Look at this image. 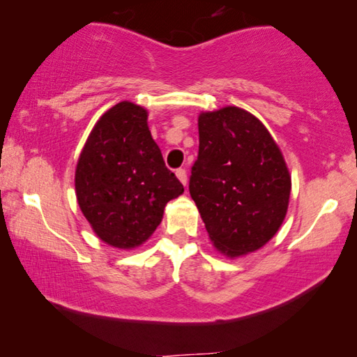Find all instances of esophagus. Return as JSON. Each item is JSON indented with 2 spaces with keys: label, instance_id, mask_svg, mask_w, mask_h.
<instances>
[{
  "label": "esophagus",
  "instance_id": "34e87169",
  "mask_svg": "<svg viewBox=\"0 0 357 357\" xmlns=\"http://www.w3.org/2000/svg\"><path fill=\"white\" fill-rule=\"evenodd\" d=\"M175 175H177V178L180 180V182H182L185 187H187V182H188V178H187V170L185 169H178L177 172H175Z\"/></svg>",
  "mask_w": 357,
  "mask_h": 357
}]
</instances>
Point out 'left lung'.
Wrapping results in <instances>:
<instances>
[{"label":"left lung","mask_w":357,"mask_h":357,"mask_svg":"<svg viewBox=\"0 0 357 357\" xmlns=\"http://www.w3.org/2000/svg\"><path fill=\"white\" fill-rule=\"evenodd\" d=\"M190 195L213 245L229 258L270 242L284 221L291 175L266 126L241 107L198 116Z\"/></svg>","instance_id":"8db88e82"}]
</instances>
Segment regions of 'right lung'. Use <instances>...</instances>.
Segmentation results:
<instances>
[{"mask_svg": "<svg viewBox=\"0 0 357 357\" xmlns=\"http://www.w3.org/2000/svg\"><path fill=\"white\" fill-rule=\"evenodd\" d=\"M76 198L92 231L115 248L139 247L183 185L165 167L148 110L123 100L97 120L77 159Z\"/></svg>", "mask_w": 357, "mask_h": 357, "instance_id": "add662e5", "label": "right lung"}]
</instances>
